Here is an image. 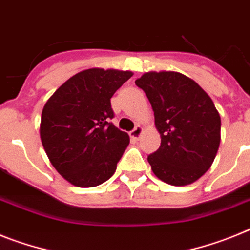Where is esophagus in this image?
<instances>
[{
    "label": "esophagus",
    "mask_w": 250,
    "mask_h": 250,
    "mask_svg": "<svg viewBox=\"0 0 250 250\" xmlns=\"http://www.w3.org/2000/svg\"><path fill=\"white\" fill-rule=\"evenodd\" d=\"M142 127L141 125H136L135 129H132L131 132H129V136H131V138L133 140V141H137L138 138H140V136L142 135Z\"/></svg>",
    "instance_id": "obj_1"
}]
</instances>
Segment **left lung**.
<instances>
[{
    "mask_svg": "<svg viewBox=\"0 0 250 250\" xmlns=\"http://www.w3.org/2000/svg\"><path fill=\"white\" fill-rule=\"evenodd\" d=\"M147 96L160 133V147L147 156L157 178L187 186L208 170L220 146L221 119L212 99L179 72L144 73L135 81Z\"/></svg>",
    "mask_w": 250,
    "mask_h": 250,
    "instance_id": "1",
    "label": "left lung"
}]
</instances>
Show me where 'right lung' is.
Segmentation results:
<instances>
[{"instance_id":"add662e5","label":"right lung","mask_w":250,"mask_h":250,"mask_svg":"<svg viewBox=\"0 0 250 250\" xmlns=\"http://www.w3.org/2000/svg\"><path fill=\"white\" fill-rule=\"evenodd\" d=\"M132 75L103 68L81 71L45 103L42 144L54 169L73 186L96 187L114 174L129 136L110 122V98Z\"/></svg>"}]
</instances>
